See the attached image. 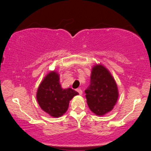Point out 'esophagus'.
Here are the masks:
<instances>
[{
  "label": "esophagus",
  "instance_id": "obj_1",
  "mask_svg": "<svg viewBox=\"0 0 151 151\" xmlns=\"http://www.w3.org/2000/svg\"><path fill=\"white\" fill-rule=\"evenodd\" d=\"M76 92H78V94H79L80 95H82V94H83V91L81 90V89H80V88L76 89Z\"/></svg>",
  "mask_w": 151,
  "mask_h": 151
}]
</instances>
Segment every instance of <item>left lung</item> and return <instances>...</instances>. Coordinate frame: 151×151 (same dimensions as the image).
I'll use <instances>...</instances> for the list:
<instances>
[{"label": "left lung", "instance_id": "obj_1", "mask_svg": "<svg viewBox=\"0 0 151 151\" xmlns=\"http://www.w3.org/2000/svg\"><path fill=\"white\" fill-rule=\"evenodd\" d=\"M90 84L86 96L88 107L97 116L109 113L117 103L119 93L113 76L102 64L94 65L92 68Z\"/></svg>", "mask_w": 151, "mask_h": 151}]
</instances>
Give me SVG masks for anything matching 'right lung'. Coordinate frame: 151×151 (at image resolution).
<instances>
[{"mask_svg": "<svg viewBox=\"0 0 151 151\" xmlns=\"http://www.w3.org/2000/svg\"><path fill=\"white\" fill-rule=\"evenodd\" d=\"M59 79L57 72H49L40 84L36 93V99L41 109L54 118L63 116L68 110L70 101L78 94L70 88L63 89Z\"/></svg>", "mask_w": 151, "mask_h": 151, "instance_id": "1", "label": "right lung"}]
</instances>
